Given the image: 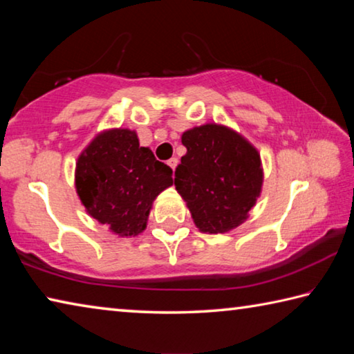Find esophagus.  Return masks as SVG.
<instances>
[{
	"mask_svg": "<svg viewBox=\"0 0 354 354\" xmlns=\"http://www.w3.org/2000/svg\"><path fill=\"white\" fill-rule=\"evenodd\" d=\"M178 162H179L178 158H171V159H169V162H167V164H169L171 167V170L175 171V169L178 167Z\"/></svg>",
	"mask_w": 354,
	"mask_h": 354,
	"instance_id": "34e87169",
	"label": "esophagus"
}]
</instances>
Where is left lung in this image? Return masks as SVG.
<instances>
[{
  "mask_svg": "<svg viewBox=\"0 0 354 354\" xmlns=\"http://www.w3.org/2000/svg\"><path fill=\"white\" fill-rule=\"evenodd\" d=\"M181 140L187 153L176 167L175 185L196 227L218 234L242 225L262 189L257 149L215 123L185 131Z\"/></svg>",
  "mask_w": 354,
  "mask_h": 354,
  "instance_id": "1",
  "label": "left lung"
}]
</instances>
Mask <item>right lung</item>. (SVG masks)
<instances>
[{"mask_svg": "<svg viewBox=\"0 0 354 354\" xmlns=\"http://www.w3.org/2000/svg\"><path fill=\"white\" fill-rule=\"evenodd\" d=\"M171 169L140 147L134 131L98 134L77 158L75 185L88 215L118 236L147 227L153 201L173 184Z\"/></svg>", "mask_w": 354, "mask_h": 354, "instance_id": "obj_1", "label": "right lung"}]
</instances>
